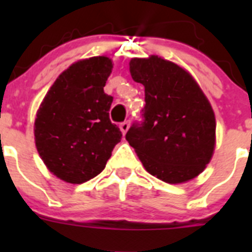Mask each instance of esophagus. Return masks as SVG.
Segmentation results:
<instances>
[{
    "mask_svg": "<svg viewBox=\"0 0 252 252\" xmlns=\"http://www.w3.org/2000/svg\"><path fill=\"white\" fill-rule=\"evenodd\" d=\"M128 127H130V122H128V121H125V122H122L121 125H120V130H121V132L124 133V135L127 132Z\"/></svg>",
    "mask_w": 252,
    "mask_h": 252,
    "instance_id": "1",
    "label": "esophagus"
}]
</instances>
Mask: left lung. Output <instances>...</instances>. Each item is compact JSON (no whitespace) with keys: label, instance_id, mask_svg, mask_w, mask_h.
<instances>
[{"label":"left lung","instance_id":"left-lung-1","mask_svg":"<svg viewBox=\"0 0 252 252\" xmlns=\"http://www.w3.org/2000/svg\"><path fill=\"white\" fill-rule=\"evenodd\" d=\"M130 73L145 87V107L126 140L144 168L169 184L201 174L215 151L216 119L194 78L158 55L131 59Z\"/></svg>","mask_w":252,"mask_h":252}]
</instances>
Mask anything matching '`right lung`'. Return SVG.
<instances>
[{
	"label": "right lung",
	"mask_w": 252,
	"mask_h": 252,
	"mask_svg": "<svg viewBox=\"0 0 252 252\" xmlns=\"http://www.w3.org/2000/svg\"><path fill=\"white\" fill-rule=\"evenodd\" d=\"M112 60L93 57L64 70L40 104L34 133L46 168L66 183L82 184L98 175L121 141L110 120L113 97L104 93Z\"/></svg>",
	"instance_id": "add662e5"
}]
</instances>
